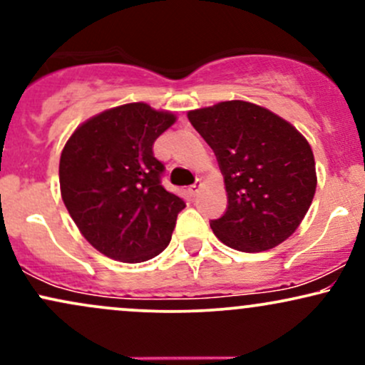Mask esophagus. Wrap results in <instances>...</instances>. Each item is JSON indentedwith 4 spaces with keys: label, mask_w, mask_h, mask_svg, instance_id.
<instances>
[{
    "label": "esophagus",
    "mask_w": 365,
    "mask_h": 365,
    "mask_svg": "<svg viewBox=\"0 0 365 365\" xmlns=\"http://www.w3.org/2000/svg\"><path fill=\"white\" fill-rule=\"evenodd\" d=\"M200 187H202V183H200V182H197V183H194V185L188 187V192H190V195H194V197H195L197 194H199Z\"/></svg>",
    "instance_id": "obj_1"
}]
</instances>
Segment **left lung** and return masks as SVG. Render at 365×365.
<instances>
[{
    "label": "left lung",
    "instance_id": "1",
    "mask_svg": "<svg viewBox=\"0 0 365 365\" xmlns=\"http://www.w3.org/2000/svg\"><path fill=\"white\" fill-rule=\"evenodd\" d=\"M187 116L215 150L225 178L228 207L211 221L215 235L242 252H262L287 240L316 194L307 139L282 116L247 101H223Z\"/></svg>",
    "mask_w": 365,
    "mask_h": 365
}]
</instances>
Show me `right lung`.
<instances>
[{"label":"right lung","mask_w":365,"mask_h":365,"mask_svg":"<svg viewBox=\"0 0 365 365\" xmlns=\"http://www.w3.org/2000/svg\"><path fill=\"white\" fill-rule=\"evenodd\" d=\"M177 121L145 103L111 108L83 121L60 158L61 199L96 250L144 262L166 249L185 202L161 185L154 140Z\"/></svg>","instance_id":"right-lung-1"}]
</instances>
